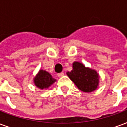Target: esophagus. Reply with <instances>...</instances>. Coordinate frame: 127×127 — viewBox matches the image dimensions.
I'll return each instance as SVG.
<instances>
[{
	"mask_svg": "<svg viewBox=\"0 0 127 127\" xmlns=\"http://www.w3.org/2000/svg\"><path fill=\"white\" fill-rule=\"evenodd\" d=\"M57 75H58V77H62L64 75V73H63V72H62V73H59Z\"/></svg>",
	"mask_w": 127,
	"mask_h": 127,
	"instance_id": "34e87169",
	"label": "esophagus"
}]
</instances>
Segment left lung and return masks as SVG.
<instances>
[{
    "label": "left lung",
    "instance_id": "1",
    "mask_svg": "<svg viewBox=\"0 0 127 127\" xmlns=\"http://www.w3.org/2000/svg\"><path fill=\"white\" fill-rule=\"evenodd\" d=\"M66 75L82 92L90 93L96 90L99 84V75L94 69L85 67L79 62H74L73 70Z\"/></svg>",
    "mask_w": 127,
    "mask_h": 127
}]
</instances>
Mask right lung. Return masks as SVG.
Wrapping results in <instances>:
<instances>
[{
	"label": "right lung",
	"mask_w": 127,
	"mask_h": 127,
	"mask_svg": "<svg viewBox=\"0 0 127 127\" xmlns=\"http://www.w3.org/2000/svg\"><path fill=\"white\" fill-rule=\"evenodd\" d=\"M55 81L56 79L52 77L49 73L44 70H40L33 79V83L35 86L41 90L48 88Z\"/></svg>",
	"instance_id": "1"
}]
</instances>
